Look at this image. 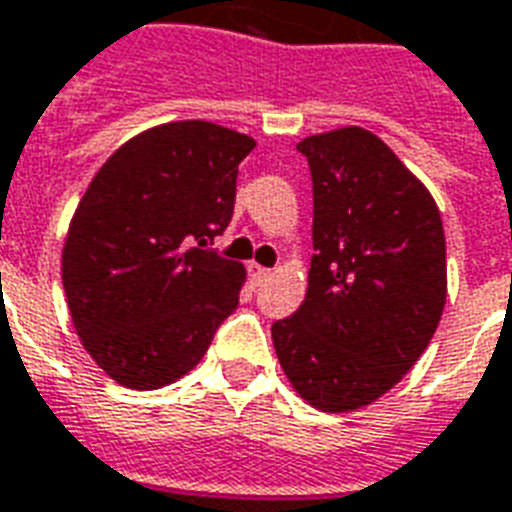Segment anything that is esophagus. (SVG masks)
I'll return each instance as SVG.
<instances>
[{
	"label": "esophagus",
	"mask_w": 512,
	"mask_h": 512,
	"mask_svg": "<svg viewBox=\"0 0 512 512\" xmlns=\"http://www.w3.org/2000/svg\"><path fill=\"white\" fill-rule=\"evenodd\" d=\"M249 273H252V276H255V282L260 284V282H265V279H271V268H263V265H257V263H252L249 265Z\"/></svg>",
	"instance_id": "34e87169"
}]
</instances>
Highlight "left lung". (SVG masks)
Listing matches in <instances>:
<instances>
[{"mask_svg":"<svg viewBox=\"0 0 512 512\" xmlns=\"http://www.w3.org/2000/svg\"><path fill=\"white\" fill-rule=\"evenodd\" d=\"M314 185L306 300L273 322L276 357L327 413L370 405L416 365L446 306V236L432 195L376 134L298 144Z\"/></svg>","mask_w":512,"mask_h":512,"instance_id":"left-lung-1","label":"left lung"}]
</instances>
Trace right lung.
<instances>
[{"mask_svg":"<svg viewBox=\"0 0 512 512\" xmlns=\"http://www.w3.org/2000/svg\"><path fill=\"white\" fill-rule=\"evenodd\" d=\"M252 147L206 120L166 123L123 144L85 190L64 292L80 341L117 384L182 378L239 306L244 265L209 244L230 225Z\"/></svg>","mask_w":512,"mask_h":512,"instance_id":"1","label":"right lung"}]
</instances>
